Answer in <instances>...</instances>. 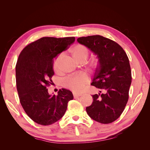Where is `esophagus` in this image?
I'll use <instances>...</instances> for the list:
<instances>
[{
	"label": "esophagus",
	"mask_w": 150,
	"mask_h": 150,
	"mask_svg": "<svg viewBox=\"0 0 150 150\" xmlns=\"http://www.w3.org/2000/svg\"><path fill=\"white\" fill-rule=\"evenodd\" d=\"M81 96V94H74V98L75 99H76V98H78L80 97Z\"/></svg>",
	"instance_id": "obj_1"
}]
</instances>
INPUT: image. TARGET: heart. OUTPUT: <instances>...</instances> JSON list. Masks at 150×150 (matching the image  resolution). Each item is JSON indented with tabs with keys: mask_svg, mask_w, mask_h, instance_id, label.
<instances>
[{
	"mask_svg": "<svg viewBox=\"0 0 150 150\" xmlns=\"http://www.w3.org/2000/svg\"><path fill=\"white\" fill-rule=\"evenodd\" d=\"M72 55L79 62L86 60L88 56L89 51L86 46L81 44H78L72 49ZM64 54H61L54 61L53 68L56 72H59L62 69V62ZM89 78L87 74L81 73L74 76L68 77L63 81V85L65 87L69 88L75 93H81L86 88V86L88 83Z\"/></svg>",
	"mask_w": 150,
	"mask_h": 150,
	"instance_id": "obj_1",
	"label": "heart"
}]
</instances>
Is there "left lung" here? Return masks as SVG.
<instances>
[{"label":"left lung","mask_w":150,"mask_h":150,"mask_svg":"<svg viewBox=\"0 0 150 150\" xmlns=\"http://www.w3.org/2000/svg\"><path fill=\"white\" fill-rule=\"evenodd\" d=\"M77 40L97 55L98 64L91 85L105 92L93 95V103L86 112L97 122L111 123L121 116L128 101L132 79L129 59L118 44L103 36L90 35Z\"/></svg>","instance_id":"obj_1"}]
</instances>
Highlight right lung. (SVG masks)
<instances>
[{
    "mask_svg": "<svg viewBox=\"0 0 150 150\" xmlns=\"http://www.w3.org/2000/svg\"><path fill=\"white\" fill-rule=\"evenodd\" d=\"M74 37H44L26 46L16 66V86L20 103L25 113L36 123L52 125L64 116L67 103L73 99L69 90L62 88L50 95L52 84L53 59L69 48Z\"/></svg>",
    "mask_w": 150,
    "mask_h": 150,
    "instance_id": "add662e5",
    "label": "right lung"
}]
</instances>
